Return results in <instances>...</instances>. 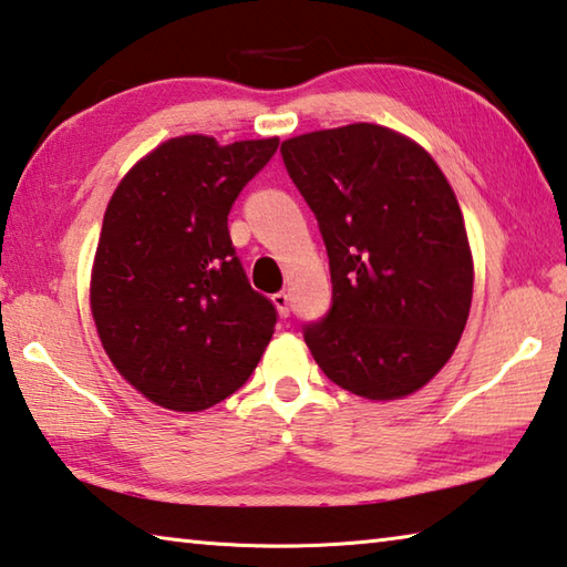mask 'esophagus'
Instances as JSON below:
<instances>
[{"label":"esophagus","mask_w":567,"mask_h":567,"mask_svg":"<svg viewBox=\"0 0 567 567\" xmlns=\"http://www.w3.org/2000/svg\"><path fill=\"white\" fill-rule=\"evenodd\" d=\"M272 302H275V307H277V312L282 315V318H287V315H290V292H275L272 295Z\"/></svg>","instance_id":"obj_1"}]
</instances>
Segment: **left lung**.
<instances>
[{
	"instance_id": "8db88e82",
	"label": "left lung",
	"mask_w": 567,
	"mask_h": 567,
	"mask_svg": "<svg viewBox=\"0 0 567 567\" xmlns=\"http://www.w3.org/2000/svg\"><path fill=\"white\" fill-rule=\"evenodd\" d=\"M282 159L328 247L332 310L305 330L334 385L408 398L453 358L473 302L457 197L430 152L382 124L297 134Z\"/></svg>"
}]
</instances>
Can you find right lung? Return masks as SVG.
<instances>
[{
    "instance_id": "1",
    "label": "right lung",
    "mask_w": 567,
    "mask_h": 567,
    "mask_svg": "<svg viewBox=\"0 0 567 567\" xmlns=\"http://www.w3.org/2000/svg\"><path fill=\"white\" fill-rule=\"evenodd\" d=\"M280 140L162 142L104 209L90 307L114 370L150 402L199 412L233 395L272 340L277 312L249 287L227 215Z\"/></svg>"
}]
</instances>
